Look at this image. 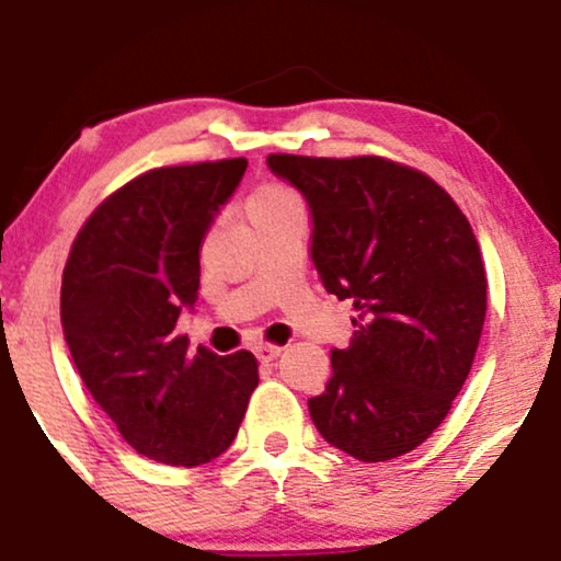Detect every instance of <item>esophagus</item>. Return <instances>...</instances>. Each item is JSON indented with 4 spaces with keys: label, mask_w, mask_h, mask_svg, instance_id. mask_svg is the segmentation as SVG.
Here are the masks:
<instances>
[{
    "label": "esophagus",
    "mask_w": 561,
    "mask_h": 561,
    "mask_svg": "<svg viewBox=\"0 0 561 561\" xmlns=\"http://www.w3.org/2000/svg\"><path fill=\"white\" fill-rule=\"evenodd\" d=\"M282 351H285V347L272 345V343H261V345H255V356H259V362H261V364H268V362H274V358H279V356H282Z\"/></svg>",
    "instance_id": "esophagus-1"
}]
</instances>
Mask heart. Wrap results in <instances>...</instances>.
Segmentation results:
<instances>
[{
  "label": "heart",
  "instance_id": "1",
  "mask_svg": "<svg viewBox=\"0 0 561 561\" xmlns=\"http://www.w3.org/2000/svg\"><path fill=\"white\" fill-rule=\"evenodd\" d=\"M289 203H298V197H295L293 190H287V186L282 184H263L248 199V216L250 218L263 216L268 214V210H276Z\"/></svg>",
  "mask_w": 561,
  "mask_h": 561
}]
</instances>
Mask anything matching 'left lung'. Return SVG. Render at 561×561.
Listing matches in <instances>:
<instances>
[{
    "mask_svg": "<svg viewBox=\"0 0 561 561\" xmlns=\"http://www.w3.org/2000/svg\"><path fill=\"white\" fill-rule=\"evenodd\" d=\"M266 163L306 197L321 285L356 308L311 420L358 461L409 454L446 420L478 353L488 279L472 227L427 173L392 160Z\"/></svg>",
    "mask_w": 561,
    "mask_h": 561,
    "instance_id": "obj_1",
    "label": "left lung"
}]
</instances>
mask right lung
Returning <instances> with one entry per match:
<instances>
[{
    "label": "right lung",
    "instance_id": "1",
    "mask_svg": "<svg viewBox=\"0 0 561 561\" xmlns=\"http://www.w3.org/2000/svg\"><path fill=\"white\" fill-rule=\"evenodd\" d=\"M248 160L152 169L113 192L70 248L60 319L76 369L137 454L208 465L231 446L259 362L176 334L199 287V248Z\"/></svg>",
    "mask_w": 561,
    "mask_h": 561
}]
</instances>
